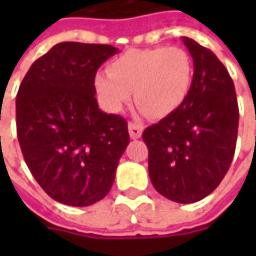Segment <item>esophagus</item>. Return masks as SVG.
I'll use <instances>...</instances> for the list:
<instances>
[{
	"label": "esophagus",
	"mask_w": 256,
	"mask_h": 256,
	"mask_svg": "<svg viewBox=\"0 0 256 256\" xmlns=\"http://www.w3.org/2000/svg\"><path fill=\"white\" fill-rule=\"evenodd\" d=\"M142 130H144V126L141 123L137 122H128V134L133 140H137L141 137L142 134Z\"/></svg>",
	"instance_id": "1"
}]
</instances>
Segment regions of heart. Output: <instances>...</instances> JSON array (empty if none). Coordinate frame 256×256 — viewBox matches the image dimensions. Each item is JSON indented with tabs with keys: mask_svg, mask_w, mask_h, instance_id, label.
Returning <instances> with one entry per match:
<instances>
[{
	"mask_svg": "<svg viewBox=\"0 0 256 256\" xmlns=\"http://www.w3.org/2000/svg\"><path fill=\"white\" fill-rule=\"evenodd\" d=\"M108 74H97L94 86L101 101L119 111L132 97L154 118L170 115L182 104L192 84L189 54L177 46L128 50L108 66Z\"/></svg>",
	"mask_w": 256,
	"mask_h": 256,
	"instance_id": "b5f03b06",
	"label": "heart"
}]
</instances>
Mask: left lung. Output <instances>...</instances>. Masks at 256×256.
Listing matches in <instances>:
<instances>
[{"label":"left lung","instance_id":"obj_1","mask_svg":"<svg viewBox=\"0 0 256 256\" xmlns=\"http://www.w3.org/2000/svg\"><path fill=\"white\" fill-rule=\"evenodd\" d=\"M193 58V78L177 110L146 128L148 172L162 196L194 203L208 196L230 167L238 128L234 84L207 48L182 36Z\"/></svg>","mask_w":256,"mask_h":256}]
</instances>
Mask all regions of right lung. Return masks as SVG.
<instances>
[{"instance_id":"right-lung-1","label":"right lung","mask_w":256,"mask_h":256,"mask_svg":"<svg viewBox=\"0 0 256 256\" xmlns=\"http://www.w3.org/2000/svg\"><path fill=\"white\" fill-rule=\"evenodd\" d=\"M111 45L60 42L36 60L16 97V130L32 177L58 203L86 207L110 192L130 142L128 122L106 114L94 78Z\"/></svg>"}]
</instances>
